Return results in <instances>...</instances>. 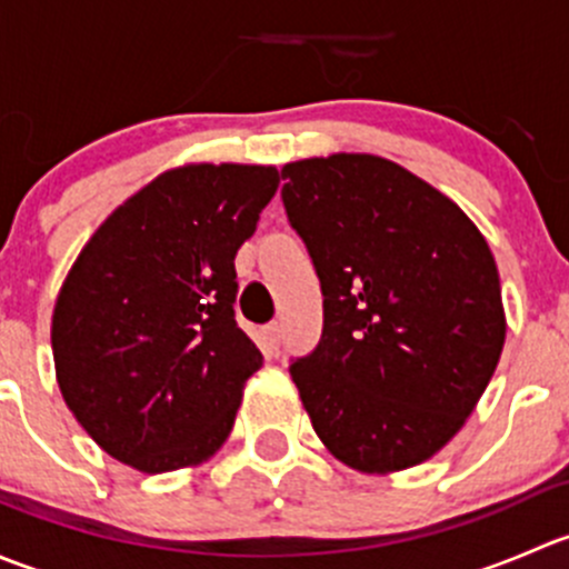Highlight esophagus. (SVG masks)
Masks as SVG:
<instances>
[{"mask_svg":"<svg viewBox=\"0 0 569 569\" xmlns=\"http://www.w3.org/2000/svg\"><path fill=\"white\" fill-rule=\"evenodd\" d=\"M263 338H267V343L272 349L280 347V338H283V327L278 325V321H272V325H267V330H263Z\"/></svg>","mask_w":569,"mask_h":569,"instance_id":"1","label":"esophagus"}]
</instances>
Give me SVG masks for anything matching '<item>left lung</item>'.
<instances>
[{"mask_svg": "<svg viewBox=\"0 0 569 569\" xmlns=\"http://www.w3.org/2000/svg\"><path fill=\"white\" fill-rule=\"evenodd\" d=\"M283 206L317 267L321 341L291 363L313 432L360 473L438 455L507 338L496 258L460 206L375 153L289 162Z\"/></svg>", "mask_w": 569, "mask_h": 569, "instance_id": "left-lung-1", "label": "left lung"}]
</instances>
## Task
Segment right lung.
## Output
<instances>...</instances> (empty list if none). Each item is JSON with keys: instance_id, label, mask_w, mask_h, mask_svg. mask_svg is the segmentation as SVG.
Here are the masks:
<instances>
[{"instance_id": "obj_1", "label": "right lung", "mask_w": 569, "mask_h": 569, "mask_svg": "<svg viewBox=\"0 0 569 569\" xmlns=\"http://www.w3.org/2000/svg\"><path fill=\"white\" fill-rule=\"evenodd\" d=\"M280 173L183 164L131 194L90 237L51 313L57 386L84 432L142 473L209 460L261 369L233 319V258Z\"/></svg>"}]
</instances>
